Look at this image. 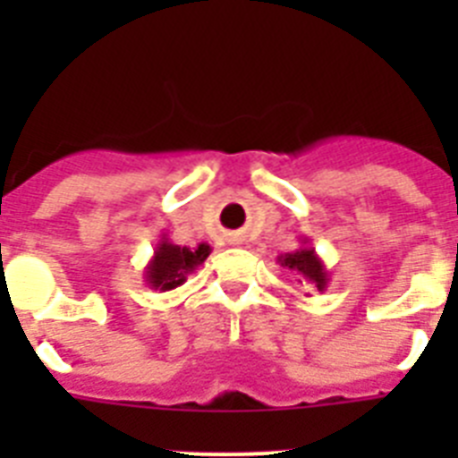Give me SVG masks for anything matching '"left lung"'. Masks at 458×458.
<instances>
[{
	"mask_svg": "<svg viewBox=\"0 0 458 458\" xmlns=\"http://www.w3.org/2000/svg\"><path fill=\"white\" fill-rule=\"evenodd\" d=\"M301 248L293 250V252L279 254L277 264L284 266V268L293 270L298 275V282H305V284H311L317 291H326L327 282H330V275H327L326 264L321 261L314 248L310 245V238H301Z\"/></svg>",
	"mask_w": 458,
	"mask_h": 458,
	"instance_id": "obj_1",
	"label": "left lung"
}]
</instances>
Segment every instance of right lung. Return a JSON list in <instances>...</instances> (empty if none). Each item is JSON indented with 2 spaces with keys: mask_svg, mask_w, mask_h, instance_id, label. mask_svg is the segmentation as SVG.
I'll list each match as a JSON object with an SVG mask.
<instances>
[{
  "mask_svg": "<svg viewBox=\"0 0 458 458\" xmlns=\"http://www.w3.org/2000/svg\"><path fill=\"white\" fill-rule=\"evenodd\" d=\"M208 254V242H199L197 248H185V245L181 248V245H174L163 233V238L157 241L156 250H153L151 261L144 268V282H147L148 289L160 291V293L179 289L185 284L188 275H192L204 264Z\"/></svg>",
  "mask_w": 458,
  "mask_h": 458,
  "instance_id": "add662e5",
  "label": "right lung"
}]
</instances>
